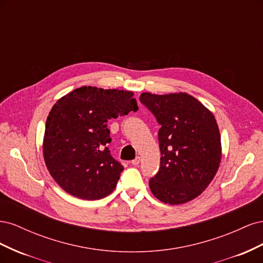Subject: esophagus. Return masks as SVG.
I'll use <instances>...</instances> for the list:
<instances>
[{
    "instance_id": "esophagus-1",
    "label": "esophagus",
    "mask_w": 263,
    "mask_h": 263,
    "mask_svg": "<svg viewBox=\"0 0 263 263\" xmlns=\"http://www.w3.org/2000/svg\"><path fill=\"white\" fill-rule=\"evenodd\" d=\"M132 163L134 164V165H137V164H139L140 163V157H136L134 159V160L132 161Z\"/></svg>"
}]
</instances>
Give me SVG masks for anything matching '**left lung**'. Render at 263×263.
I'll use <instances>...</instances> for the list:
<instances>
[{
  "instance_id": "left-lung-1",
  "label": "left lung",
  "mask_w": 263,
  "mask_h": 263,
  "mask_svg": "<svg viewBox=\"0 0 263 263\" xmlns=\"http://www.w3.org/2000/svg\"><path fill=\"white\" fill-rule=\"evenodd\" d=\"M139 100L160 125V168L149 181L151 192L165 204L192 201L218 170L221 145L216 119L187 93H141Z\"/></svg>"
}]
</instances>
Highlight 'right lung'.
Wrapping results in <instances>:
<instances>
[{
	"instance_id": "1",
	"label": "right lung",
	"mask_w": 263,
	"mask_h": 263,
	"mask_svg": "<svg viewBox=\"0 0 263 263\" xmlns=\"http://www.w3.org/2000/svg\"><path fill=\"white\" fill-rule=\"evenodd\" d=\"M134 93L82 86L57 101L47 117L44 159L67 193L100 200L113 192L124 166L110 156L107 122L138 109Z\"/></svg>"
}]
</instances>
